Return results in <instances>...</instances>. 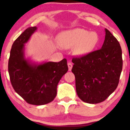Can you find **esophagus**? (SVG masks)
Here are the masks:
<instances>
[{"instance_id": "esophagus-1", "label": "esophagus", "mask_w": 130, "mask_h": 130, "mask_svg": "<svg viewBox=\"0 0 130 130\" xmlns=\"http://www.w3.org/2000/svg\"><path fill=\"white\" fill-rule=\"evenodd\" d=\"M67 65H68V67H69V70L70 71L72 70V67H73V64L72 63H70V62H69L68 64H67Z\"/></svg>"}]
</instances>
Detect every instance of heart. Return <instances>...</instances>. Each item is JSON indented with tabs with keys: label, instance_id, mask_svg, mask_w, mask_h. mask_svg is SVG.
<instances>
[{
	"label": "heart",
	"instance_id": "heart-1",
	"mask_svg": "<svg viewBox=\"0 0 130 130\" xmlns=\"http://www.w3.org/2000/svg\"><path fill=\"white\" fill-rule=\"evenodd\" d=\"M58 42L66 49L74 47L73 52L76 55H83L94 49L99 41V36L95 32L76 28L61 32L58 35Z\"/></svg>",
	"mask_w": 130,
	"mask_h": 130
}]
</instances>
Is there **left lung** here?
Listing matches in <instances>:
<instances>
[{"label":"left lung","mask_w":130,"mask_h":130,"mask_svg":"<svg viewBox=\"0 0 130 130\" xmlns=\"http://www.w3.org/2000/svg\"><path fill=\"white\" fill-rule=\"evenodd\" d=\"M100 50L72 59L78 96L88 104L105 100L118 86L122 69V50L117 38L108 31Z\"/></svg>","instance_id":"obj_1"}]
</instances>
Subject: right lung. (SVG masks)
Here are the masks:
<instances>
[{
	"label": "right lung",
	"mask_w": 130,
	"mask_h": 130,
	"mask_svg": "<svg viewBox=\"0 0 130 130\" xmlns=\"http://www.w3.org/2000/svg\"><path fill=\"white\" fill-rule=\"evenodd\" d=\"M36 26L25 30L12 44L8 72L15 91L26 102L42 105L51 102L57 95V87L68 71L67 60L58 63H31L25 57V44L37 31Z\"/></svg>",
	"instance_id": "1"
}]
</instances>
